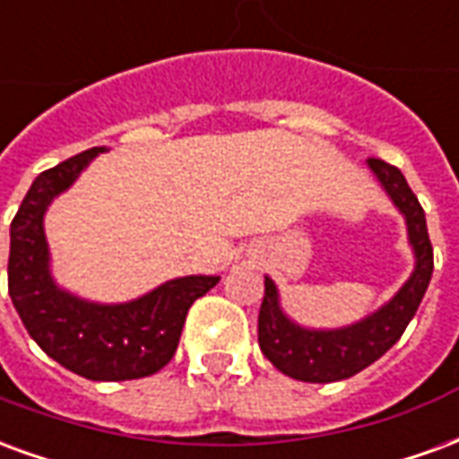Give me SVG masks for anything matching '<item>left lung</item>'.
<instances>
[{
  "instance_id": "obj_1",
  "label": "left lung",
  "mask_w": 459,
  "mask_h": 459,
  "mask_svg": "<svg viewBox=\"0 0 459 459\" xmlns=\"http://www.w3.org/2000/svg\"><path fill=\"white\" fill-rule=\"evenodd\" d=\"M368 167L405 216L408 238L415 250L413 275L398 290V295L371 317L361 319L351 327L329 332L302 329L290 322L280 309L278 290L273 280L265 278V295L258 315V344L270 364L290 378L307 384H329L364 371L366 366L381 359L401 339L408 322L420 307V299L433 275V246L420 201L411 191L398 167L376 157L368 160Z\"/></svg>"
}]
</instances>
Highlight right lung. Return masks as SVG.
Instances as JSON below:
<instances>
[{
    "instance_id": "add662e5",
    "label": "right lung",
    "mask_w": 459,
    "mask_h": 459,
    "mask_svg": "<svg viewBox=\"0 0 459 459\" xmlns=\"http://www.w3.org/2000/svg\"><path fill=\"white\" fill-rule=\"evenodd\" d=\"M103 147L41 171L12 221L9 295L26 332L46 354L91 381H130L157 374L177 351L189 307L219 278L169 280L127 305H93L56 288L48 275L44 213Z\"/></svg>"
}]
</instances>
